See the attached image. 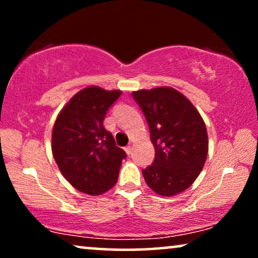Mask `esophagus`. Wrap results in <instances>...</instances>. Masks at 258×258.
Segmentation results:
<instances>
[{"label":"esophagus","mask_w":258,"mask_h":258,"mask_svg":"<svg viewBox=\"0 0 258 258\" xmlns=\"http://www.w3.org/2000/svg\"><path fill=\"white\" fill-rule=\"evenodd\" d=\"M124 150H125V153L128 154V155H132V153H133V147H132V146H126V147L124 148Z\"/></svg>","instance_id":"esophagus-1"}]
</instances>
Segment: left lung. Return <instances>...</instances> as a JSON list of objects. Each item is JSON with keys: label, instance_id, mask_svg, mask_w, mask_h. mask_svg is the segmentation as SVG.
<instances>
[{"label": "left lung", "instance_id": "left-lung-1", "mask_svg": "<svg viewBox=\"0 0 258 258\" xmlns=\"http://www.w3.org/2000/svg\"><path fill=\"white\" fill-rule=\"evenodd\" d=\"M149 125L155 160L143 172L149 188L174 196L195 182L208 155V134L197 109L169 87L133 91Z\"/></svg>", "mask_w": 258, "mask_h": 258}]
</instances>
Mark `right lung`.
I'll return each instance as SVG.
<instances>
[{"mask_svg": "<svg viewBox=\"0 0 258 258\" xmlns=\"http://www.w3.org/2000/svg\"><path fill=\"white\" fill-rule=\"evenodd\" d=\"M121 90L88 87L74 95L56 118L51 150L59 171L74 188L101 195L117 182L125 151L104 128L108 109Z\"/></svg>", "mask_w": 258, "mask_h": 258, "instance_id": "add662e5", "label": "right lung"}]
</instances>
